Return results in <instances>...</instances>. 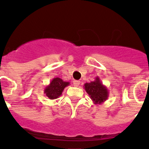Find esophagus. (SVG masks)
I'll return each instance as SVG.
<instances>
[{"label":"esophagus","instance_id":"1","mask_svg":"<svg viewBox=\"0 0 149 149\" xmlns=\"http://www.w3.org/2000/svg\"><path fill=\"white\" fill-rule=\"evenodd\" d=\"M73 86H79V84H80V81H76V80H75V81H73Z\"/></svg>","mask_w":149,"mask_h":149}]
</instances>
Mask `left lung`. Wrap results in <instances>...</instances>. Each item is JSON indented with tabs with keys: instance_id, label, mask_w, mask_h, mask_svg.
I'll list each match as a JSON object with an SVG mask.
<instances>
[{
	"instance_id": "8db88e82",
	"label": "left lung",
	"mask_w": 149,
	"mask_h": 149,
	"mask_svg": "<svg viewBox=\"0 0 149 149\" xmlns=\"http://www.w3.org/2000/svg\"><path fill=\"white\" fill-rule=\"evenodd\" d=\"M84 88L94 104L104 103L109 97V91L107 88L103 85L98 76L95 78L94 81L86 83Z\"/></svg>"
}]
</instances>
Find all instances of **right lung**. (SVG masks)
<instances>
[{
    "label": "right lung",
    "instance_id": "right-lung-1",
    "mask_svg": "<svg viewBox=\"0 0 149 149\" xmlns=\"http://www.w3.org/2000/svg\"><path fill=\"white\" fill-rule=\"evenodd\" d=\"M69 85L70 82L64 81L61 78H54L44 89V94L49 100H55L61 97L64 88Z\"/></svg>",
    "mask_w": 149,
    "mask_h": 149
}]
</instances>
